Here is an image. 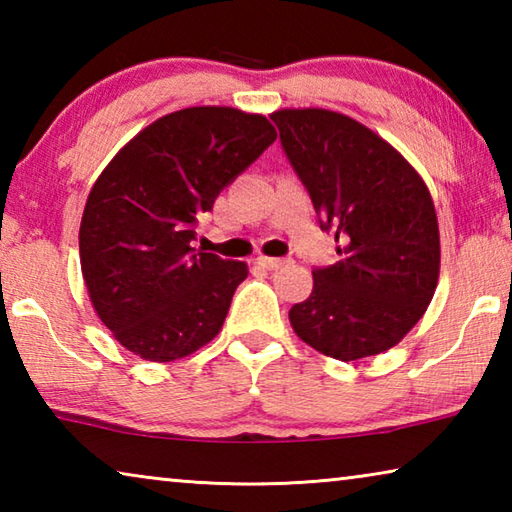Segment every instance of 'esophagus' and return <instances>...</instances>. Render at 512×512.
<instances>
[{
	"instance_id": "34e87169",
	"label": "esophagus",
	"mask_w": 512,
	"mask_h": 512,
	"mask_svg": "<svg viewBox=\"0 0 512 512\" xmlns=\"http://www.w3.org/2000/svg\"><path fill=\"white\" fill-rule=\"evenodd\" d=\"M257 264L262 268H268V271H273V268H280L282 264H287V259H277V257H257Z\"/></svg>"
}]
</instances>
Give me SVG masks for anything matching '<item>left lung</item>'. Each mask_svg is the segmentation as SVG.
<instances>
[{
	"mask_svg": "<svg viewBox=\"0 0 512 512\" xmlns=\"http://www.w3.org/2000/svg\"><path fill=\"white\" fill-rule=\"evenodd\" d=\"M271 119L320 228H336L341 255L314 271L311 296L291 307L293 332L339 361L391 350L438 287L440 232L427 183L395 146L341 112L282 108Z\"/></svg>",
	"mask_w": 512,
	"mask_h": 512,
	"instance_id": "left-lung-1",
	"label": "left lung"
}]
</instances>
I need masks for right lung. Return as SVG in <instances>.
<instances>
[{"label":"right lung","mask_w":512,"mask_h":512,"mask_svg":"<svg viewBox=\"0 0 512 512\" xmlns=\"http://www.w3.org/2000/svg\"><path fill=\"white\" fill-rule=\"evenodd\" d=\"M275 137L264 115L194 106L142 128L99 173L79 230L81 273L128 352L167 363L221 332L248 264L196 250L194 223Z\"/></svg>","instance_id":"add662e5"}]
</instances>
